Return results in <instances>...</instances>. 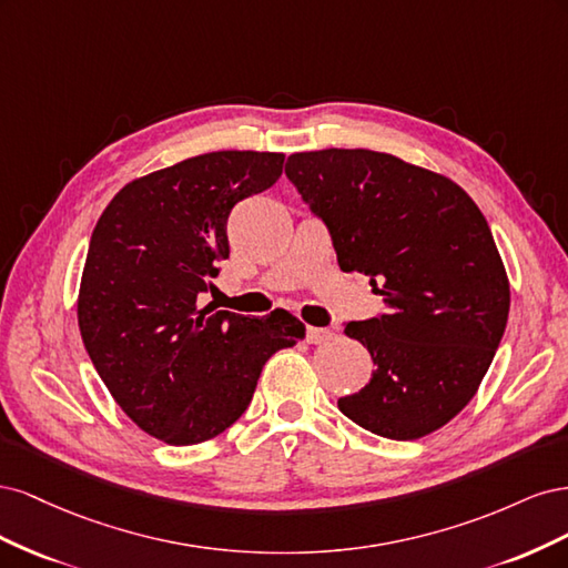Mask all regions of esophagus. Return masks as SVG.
I'll use <instances>...</instances> for the list:
<instances>
[{
  "mask_svg": "<svg viewBox=\"0 0 568 568\" xmlns=\"http://www.w3.org/2000/svg\"><path fill=\"white\" fill-rule=\"evenodd\" d=\"M334 338L332 329H322V326H307V343H326Z\"/></svg>",
  "mask_w": 568,
  "mask_h": 568,
  "instance_id": "obj_1",
  "label": "esophagus"
}]
</instances>
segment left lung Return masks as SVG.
Listing matches in <instances>:
<instances>
[{"instance_id":"left-lung-1","label":"left lung","mask_w":568,"mask_h":568,"mask_svg":"<svg viewBox=\"0 0 568 568\" xmlns=\"http://www.w3.org/2000/svg\"><path fill=\"white\" fill-rule=\"evenodd\" d=\"M286 178L363 272L386 315L348 322L376 369L338 409L367 432L417 440L467 407L507 326L509 280L488 222L450 178L369 149L291 153Z\"/></svg>"}]
</instances>
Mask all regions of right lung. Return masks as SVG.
I'll use <instances>...</instances> for the list:
<instances>
[{
    "label": "right lung",
    "mask_w": 568,
    "mask_h": 568,
    "mask_svg": "<svg viewBox=\"0 0 568 568\" xmlns=\"http://www.w3.org/2000/svg\"><path fill=\"white\" fill-rule=\"evenodd\" d=\"M284 153L213 151L128 182L84 261L78 326L125 415L168 445L211 440L244 415L267 359L305 336L291 313L199 307L230 255L234 205L280 180Z\"/></svg>",
    "instance_id": "1"
}]
</instances>
